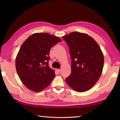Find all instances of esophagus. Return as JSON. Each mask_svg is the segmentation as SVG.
Listing matches in <instances>:
<instances>
[{
  "instance_id": "34e87169",
  "label": "esophagus",
  "mask_w": 120,
  "mask_h": 120,
  "mask_svg": "<svg viewBox=\"0 0 120 120\" xmlns=\"http://www.w3.org/2000/svg\"><path fill=\"white\" fill-rule=\"evenodd\" d=\"M57 72H58L59 73H60L61 72V69H57Z\"/></svg>"
}]
</instances>
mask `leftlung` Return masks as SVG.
Segmentation results:
<instances>
[{"mask_svg":"<svg viewBox=\"0 0 120 120\" xmlns=\"http://www.w3.org/2000/svg\"><path fill=\"white\" fill-rule=\"evenodd\" d=\"M72 59V73L65 81L78 92L89 90L102 73L104 59L98 43L89 35L73 32L63 36Z\"/></svg>","mask_w":120,"mask_h":120,"instance_id":"left-lung-1","label":"left lung"}]
</instances>
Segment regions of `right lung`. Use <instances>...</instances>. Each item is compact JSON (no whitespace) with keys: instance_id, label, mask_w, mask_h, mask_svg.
Segmentation results:
<instances>
[{"instance_id":"right-lung-1","label":"right lung","mask_w":120,"mask_h":120,"mask_svg":"<svg viewBox=\"0 0 120 120\" xmlns=\"http://www.w3.org/2000/svg\"><path fill=\"white\" fill-rule=\"evenodd\" d=\"M61 41L59 38L46 33H36L22 45L15 66L22 82L29 90L41 91L52 82L55 74L48 65L49 50Z\"/></svg>"}]
</instances>
